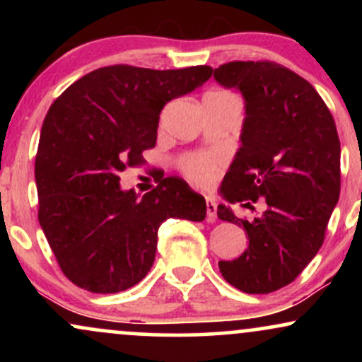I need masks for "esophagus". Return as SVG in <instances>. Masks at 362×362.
I'll use <instances>...</instances> for the list:
<instances>
[{"label": "esophagus", "instance_id": "esophagus-1", "mask_svg": "<svg viewBox=\"0 0 362 362\" xmlns=\"http://www.w3.org/2000/svg\"><path fill=\"white\" fill-rule=\"evenodd\" d=\"M206 209H207V221L214 223L218 219V206H216L213 197H206Z\"/></svg>", "mask_w": 362, "mask_h": 362}]
</instances>
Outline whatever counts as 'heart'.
Listing matches in <instances>:
<instances>
[{
	"instance_id": "heart-1",
	"label": "heart",
	"mask_w": 362,
	"mask_h": 362,
	"mask_svg": "<svg viewBox=\"0 0 362 362\" xmlns=\"http://www.w3.org/2000/svg\"><path fill=\"white\" fill-rule=\"evenodd\" d=\"M216 161L213 158L192 156L184 161V172L197 184H209L214 178Z\"/></svg>"
}]
</instances>
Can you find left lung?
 Segmentation results:
<instances>
[{"label":"left lung","instance_id":"obj_1","mask_svg":"<svg viewBox=\"0 0 362 362\" xmlns=\"http://www.w3.org/2000/svg\"><path fill=\"white\" fill-rule=\"evenodd\" d=\"M214 80L245 100L242 146L224 175L228 204L218 218L248 235L247 250L219 260V272L243 293L267 294L296 279L322 247L340 194L337 127L317 90L276 62H228ZM257 200L264 211L253 220L229 206Z\"/></svg>","mask_w":362,"mask_h":362}]
</instances>
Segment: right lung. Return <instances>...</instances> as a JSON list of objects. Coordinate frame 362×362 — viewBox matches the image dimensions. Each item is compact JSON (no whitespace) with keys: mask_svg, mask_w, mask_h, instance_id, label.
Returning <instances> with one entry per match:
<instances>
[{"mask_svg":"<svg viewBox=\"0 0 362 362\" xmlns=\"http://www.w3.org/2000/svg\"><path fill=\"white\" fill-rule=\"evenodd\" d=\"M211 74L209 66H107L51 105L35 156L39 223L73 284L100 294L132 288L155 262L165 219L204 221V197L182 178L167 177L139 195L120 189L119 175L155 148L161 109Z\"/></svg>","mask_w":362,"mask_h":362,"instance_id":"right-lung-1","label":"right lung"}]
</instances>
